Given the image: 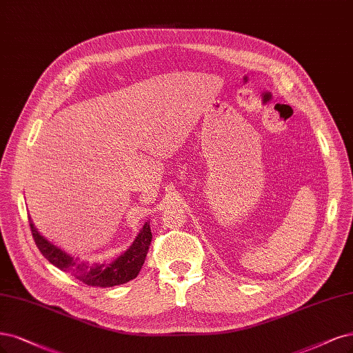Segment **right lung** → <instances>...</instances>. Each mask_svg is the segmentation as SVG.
<instances>
[{
  "mask_svg": "<svg viewBox=\"0 0 353 353\" xmlns=\"http://www.w3.org/2000/svg\"><path fill=\"white\" fill-rule=\"evenodd\" d=\"M29 223L34 244L48 261L58 267L59 270L74 276L80 282L98 288L123 285L132 281V279H136L145 260V255H148L149 245L152 242L150 225L149 222H145L143 229L140 230V234L131 244V247L125 252L121 254L119 257H117L114 261L89 263L81 259L72 257V255L55 247L38 232V229L34 228L30 219Z\"/></svg>",
  "mask_w": 353,
  "mask_h": 353,
  "instance_id": "1",
  "label": "right lung"
}]
</instances>
